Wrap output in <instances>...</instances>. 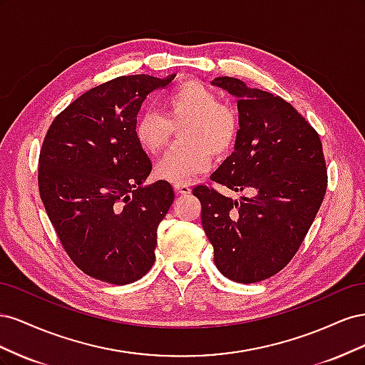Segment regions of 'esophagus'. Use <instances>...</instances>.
<instances>
[{
	"instance_id": "obj_1",
	"label": "esophagus",
	"mask_w": 365,
	"mask_h": 365,
	"mask_svg": "<svg viewBox=\"0 0 365 365\" xmlns=\"http://www.w3.org/2000/svg\"><path fill=\"white\" fill-rule=\"evenodd\" d=\"M173 190L176 193H181V195H189L192 192L189 184H173Z\"/></svg>"
}]
</instances>
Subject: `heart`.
I'll return each instance as SVG.
<instances>
[{
  "label": "heart",
  "instance_id": "obj_1",
  "mask_svg": "<svg viewBox=\"0 0 365 365\" xmlns=\"http://www.w3.org/2000/svg\"><path fill=\"white\" fill-rule=\"evenodd\" d=\"M164 117L143 111L134 123L137 145L149 155H158L169 145L172 126H181V146L160 160L155 176L161 181L184 184L208 169L212 153L222 158L233 149L239 118L236 111L219 103L216 94L200 82H184L164 96Z\"/></svg>",
  "mask_w": 365,
  "mask_h": 365
}]
</instances>
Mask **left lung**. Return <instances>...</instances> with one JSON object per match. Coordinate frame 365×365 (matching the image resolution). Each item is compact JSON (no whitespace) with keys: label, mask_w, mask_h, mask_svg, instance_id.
Segmentation results:
<instances>
[{"label":"left lung","mask_w":365,"mask_h":365,"mask_svg":"<svg viewBox=\"0 0 365 365\" xmlns=\"http://www.w3.org/2000/svg\"><path fill=\"white\" fill-rule=\"evenodd\" d=\"M237 98L235 150L210 180L250 196L231 200L207 185L202 228L215 248L216 268L237 283L272 277L295 256L327 187L322 140L280 96L250 88L235 77L212 81Z\"/></svg>","instance_id":"obj_1"}]
</instances>
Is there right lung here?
<instances>
[{
	"instance_id": "right-lung-1",
	"label": "right lung",
	"mask_w": 365,
	"mask_h": 365,
	"mask_svg": "<svg viewBox=\"0 0 365 365\" xmlns=\"http://www.w3.org/2000/svg\"><path fill=\"white\" fill-rule=\"evenodd\" d=\"M175 76H121L93 88L53 120L42 143L41 200L63 250L90 277L128 284L155 262L157 230L175 195L168 181L145 185L152 164L134 123L148 94Z\"/></svg>"
}]
</instances>
